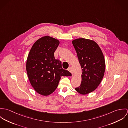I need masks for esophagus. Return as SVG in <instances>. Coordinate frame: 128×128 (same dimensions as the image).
<instances>
[{
	"label": "esophagus",
	"instance_id": "34e87169",
	"mask_svg": "<svg viewBox=\"0 0 128 128\" xmlns=\"http://www.w3.org/2000/svg\"><path fill=\"white\" fill-rule=\"evenodd\" d=\"M68 70L70 72H72V68H68Z\"/></svg>",
	"mask_w": 128,
	"mask_h": 128
}]
</instances>
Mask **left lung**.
I'll return each instance as SVG.
<instances>
[{"instance_id": "1", "label": "left lung", "mask_w": 128, "mask_h": 128, "mask_svg": "<svg viewBox=\"0 0 128 128\" xmlns=\"http://www.w3.org/2000/svg\"><path fill=\"white\" fill-rule=\"evenodd\" d=\"M82 70L81 85L75 90L86 94L95 90L104 76L106 63L103 53L98 44L83 38L72 41Z\"/></svg>"}]
</instances>
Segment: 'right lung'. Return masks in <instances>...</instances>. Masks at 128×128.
I'll return each instance as SVG.
<instances>
[{
	"label": "right lung",
	"mask_w": 128,
	"mask_h": 128,
	"mask_svg": "<svg viewBox=\"0 0 128 128\" xmlns=\"http://www.w3.org/2000/svg\"><path fill=\"white\" fill-rule=\"evenodd\" d=\"M60 41L49 36L42 37L34 44L28 55L26 70L32 86L43 96H48L58 87L61 76L72 74L62 68V62L56 60L54 52Z\"/></svg>",
	"instance_id": "1"
}]
</instances>
